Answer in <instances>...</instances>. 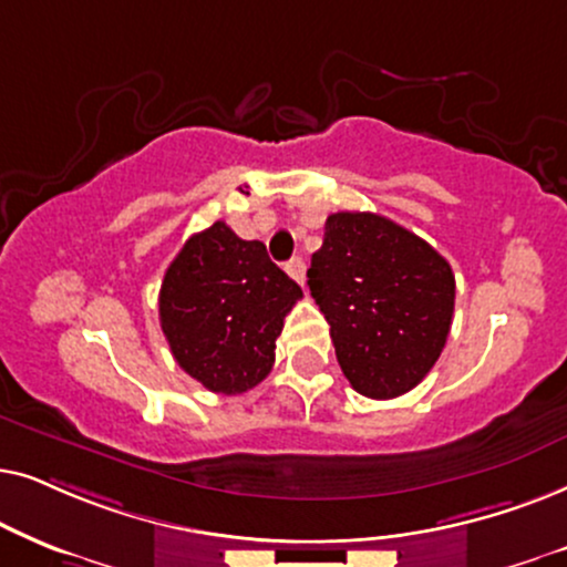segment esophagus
Listing matches in <instances>:
<instances>
[{
    "label": "esophagus",
    "instance_id": "34e87169",
    "mask_svg": "<svg viewBox=\"0 0 567 567\" xmlns=\"http://www.w3.org/2000/svg\"><path fill=\"white\" fill-rule=\"evenodd\" d=\"M285 271L296 279L298 285H306V261L300 259V256H296V259H290L288 264H285Z\"/></svg>",
    "mask_w": 567,
    "mask_h": 567
}]
</instances>
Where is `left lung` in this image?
<instances>
[{
    "label": "left lung",
    "mask_w": 567,
    "mask_h": 567,
    "mask_svg": "<svg viewBox=\"0 0 567 567\" xmlns=\"http://www.w3.org/2000/svg\"><path fill=\"white\" fill-rule=\"evenodd\" d=\"M339 368L371 399L412 391L441 358L456 279L433 246L373 213H337L308 269Z\"/></svg>",
    "instance_id": "obj_1"
}]
</instances>
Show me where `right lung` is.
Returning a JSON list of instances; mask_svg holds the SVG:
<instances>
[{
    "mask_svg": "<svg viewBox=\"0 0 567 567\" xmlns=\"http://www.w3.org/2000/svg\"><path fill=\"white\" fill-rule=\"evenodd\" d=\"M300 298L261 240L215 223L165 269L157 303L178 365L215 394L236 396L269 375L285 316Z\"/></svg>",
    "mask_w": 567,
    "mask_h": 567,
    "instance_id": "1",
    "label": "right lung"
}]
</instances>
